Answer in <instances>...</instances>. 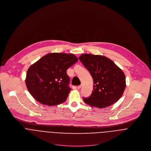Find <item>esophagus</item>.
Here are the masks:
<instances>
[{
	"instance_id": "obj_1",
	"label": "esophagus",
	"mask_w": 151,
	"mask_h": 151,
	"mask_svg": "<svg viewBox=\"0 0 151 151\" xmlns=\"http://www.w3.org/2000/svg\"><path fill=\"white\" fill-rule=\"evenodd\" d=\"M81 87H82V86H81V85L78 86H77V88H78V89H80V88H81Z\"/></svg>"
}]
</instances>
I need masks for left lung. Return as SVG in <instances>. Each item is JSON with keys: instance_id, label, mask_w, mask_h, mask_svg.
<instances>
[{"instance_id": "8db88e82", "label": "left lung", "mask_w": 151, "mask_h": 151, "mask_svg": "<svg viewBox=\"0 0 151 151\" xmlns=\"http://www.w3.org/2000/svg\"><path fill=\"white\" fill-rule=\"evenodd\" d=\"M78 59L88 70L93 79V90L84 101L91 106L104 108L117 102L126 87L123 71L106 57L90 54H82Z\"/></svg>"}]
</instances>
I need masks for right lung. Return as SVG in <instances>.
Wrapping results in <instances>:
<instances>
[{"label":"right lung","mask_w":151,"mask_h":151,"mask_svg":"<svg viewBox=\"0 0 151 151\" xmlns=\"http://www.w3.org/2000/svg\"><path fill=\"white\" fill-rule=\"evenodd\" d=\"M78 61L73 54L50 53L30 66L25 83L32 96L51 106L64 102L71 88L67 69Z\"/></svg>","instance_id":"obj_1"}]
</instances>
